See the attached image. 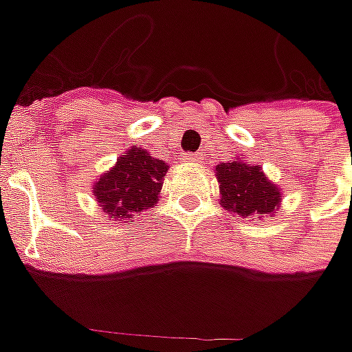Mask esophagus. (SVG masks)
<instances>
[{
	"instance_id": "34e87169",
	"label": "esophagus",
	"mask_w": 352,
	"mask_h": 352,
	"mask_svg": "<svg viewBox=\"0 0 352 352\" xmlns=\"http://www.w3.org/2000/svg\"><path fill=\"white\" fill-rule=\"evenodd\" d=\"M197 160H199V155H186V156H184V162H186V164H196Z\"/></svg>"
}]
</instances>
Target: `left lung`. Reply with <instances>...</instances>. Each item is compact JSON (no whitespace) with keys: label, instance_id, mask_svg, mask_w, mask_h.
Instances as JSON below:
<instances>
[{"label":"left lung","instance_id":"8db88e82","mask_svg":"<svg viewBox=\"0 0 352 352\" xmlns=\"http://www.w3.org/2000/svg\"><path fill=\"white\" fill-rule=\"evenodd\" d=\"M215 176L219 182V204L231 213L261 219L276 213L282 206L278 184L268 180L261 164H249L243 156L217 164Z\"/></svg>","mask_w":352,"mask_h":352}]
</instances>
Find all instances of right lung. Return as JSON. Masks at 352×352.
<instances>
[{
	"label": "right lung",
	"mask_w": 352,
	"mask_h": 352,
	"mask_svg": "<svg viewBox=\"0 0 352 352\" xmlns=\"http://www.w3.org/2000/svg\"><path fill=\"white\" fill-rule=\"evenodd\" d=\"M166 172L164 160L153 158L141 146H131L94 182L91 192L100 210L113 221H131L158 204Z\"/></svg>",
	"instance_id": "obj_1"
}]
</instances>
